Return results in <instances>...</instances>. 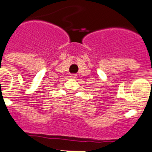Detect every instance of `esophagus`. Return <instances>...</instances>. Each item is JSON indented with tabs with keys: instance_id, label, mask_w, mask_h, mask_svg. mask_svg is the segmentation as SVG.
<instances>
[{
	"instance_id": "esophagus-1",
	"label": "esophagus",
	"mask_w": 152,
	"mask_h": 152,
	"mask_svg": "<svg viewBox=\"0 0 152 152\" xmlns=\"http://www.w3.org/2000/svg\"><path fill=\"white\" fill-rule=\"evenodd\" d=\"M70 78H72V79H75L76 77H77V75H75V74H72V75H70Z\"/></svg>"
}]
</instances>
